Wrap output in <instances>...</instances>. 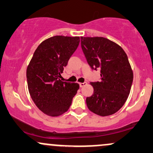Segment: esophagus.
<instances>
[{
    "mask_svg": "<svg viewBox=\"0 0 153 153\" xmlns=\"http://www.w3.org/2000/svg\"><path fill=\"white\" fill-rule=\"evenodd\" d=\"M87 85V82H80V88L84 87V86H85V85Z\"/></svg>",
    "mask_w": 153,
    "mask_h": 153,
    "instance_id": "obj_1",
    "label": "esophagus"
}]
</instances>
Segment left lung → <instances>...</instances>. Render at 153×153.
Returning a JSON list of instances; mask_svg holds the SVG:
<instances>
[{
	"mask_svg": "<svg viewBox=\"0 0 153 153\" xmlns=\"http://www.w3.org/2000/svg\"><path fill=\"white\" fill-rule=\"evenodd\" d=\"M80 39L88 65L92 69L101 71V81L91 82L94 94L86 98L88 108L101 117L114 114L127 101L133 81L127 54L106 38L81 36Z\"/></svg>",
	"mask_w": 153,
	"mask_h": 153,
	"instance_id": "8db88e82",
	"label": "left lung"
}]
</instances>
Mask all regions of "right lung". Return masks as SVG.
Returning <instances> with one entry per match:
<instances>
[{"label": "right lung", "instance_id": "add662e5", "mask_svg": "<svg viewBox=\"0 0 153 153\" xmlns=\"http://www.w3.org/2000/svg\"><path fill=\"white\" fill-rule=\"evenodd\" d=\"M80 43L79 36H54L35 50L26 69L28 89L39 110L58 117L69 109L79 89L77 82L60 80L61 73Z\"/></svg>", "mask_w": 153, "mask_h": 153}]
</instances>
